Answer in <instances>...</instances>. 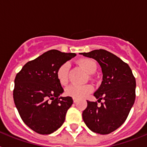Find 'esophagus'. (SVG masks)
Wrapping results in <instances>:
<instances>
[{
	"label": "esophagus",
	"mask_w": 147,
	"mask_h": 147,
	"mask_svg": "<svg viewBox=\"0 0 147 147\" xmlns=\"http://www.w3.org/2000/svg\"><path fill=\"white\" fill-rule=\"evenodd\" d=\"M73 101H74V103H76V102H77L78 100L76 99V98H73Z\"/></svg>",
	"instance_id": "34e87169"
}]
</instances>
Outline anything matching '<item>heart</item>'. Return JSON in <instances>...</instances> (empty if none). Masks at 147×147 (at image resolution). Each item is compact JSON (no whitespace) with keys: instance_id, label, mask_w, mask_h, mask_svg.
<instances>
[{"instance_id":"b5f03b06","label":"heart","mask_w":147,"mask_h":147,"mask_svg":"<svg viewBox=\"0 0 147 147\" xmlns=\"http://www.w3.org/2000/svg\"><path fill=\"white\" fill-rule=\"evenodd\" d=\"M78 63L90 74H94L97 70L96 62L90 58H82L78 60ZM69 62H64L61 65L57 70L56 75L59 82L62 85H66L68 82L69 77ZM90 80H93V76H90ZM93 90V88L90 85H71L65 89V94L68 96L75 98H82L91 93Z\"/></svg>"}]
</instances>
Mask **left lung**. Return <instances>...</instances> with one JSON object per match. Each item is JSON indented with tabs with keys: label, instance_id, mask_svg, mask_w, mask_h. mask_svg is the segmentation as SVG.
I'll list each match as a JSON object with an SVG mask.
<instances>
[{
	"label": "left lung",
	"instance_id": "obj_1",
	"mask_svg": "<svg viewBox=\"0 0 147 147\" xmlns=\"http://www.w3.org/2000/svg\"><path fill=\"white\" fill-rule=\"evenodd\" d=\"M99 63L103 81L94 96L104 102H88L82 119L91 131L109 134L123 124L129 115L136 98V78L127 63L105 49L81 53Z\"/></svg>",
	"mask_w": 147,
	"mask_h": 147
}]
</instances>
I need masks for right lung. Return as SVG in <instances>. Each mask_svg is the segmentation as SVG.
Wrapping results in <instances>:
<instances>
[{"mask_svg":"<svg viewBox=\"0 0 147 147\" xmlns=\"http://www.w3.org/2000/svg\"><path fill=\"white\" fill-rule=\"evenodd\" d=\"M74 53L48 51L24 65L15 79L13 98L23 121L41 135L51 134L62 125L71 97H59L64 91L56 72Z\"/></svg>","mask_w":147,"mask_h":147,"instance_id":"obj_1","label":"right lung"}]
</instances>
